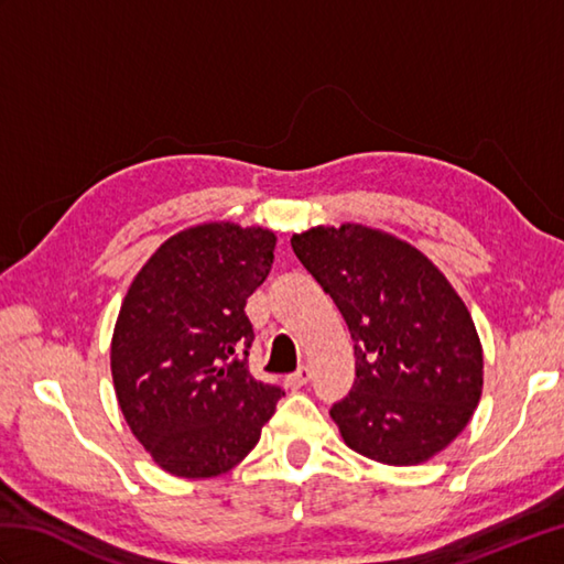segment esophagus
Here are the masks:
<instances>
[{"instance_id":"34e87169","label":"esophagus","mask_w":564,"mask_h":564,"mask_svg":"<svg viewBox=\"0 0 564 564\" xmlns=\"http://www.w3.org/2000/svg\"><path fill=\"white\" fill-rule=\"evenodd\" d=\"M310 378H313V370H310L307 366H303L301 370H295V373H291L289 378H285V386H289L291 390H301L303 386H307Z\"/></svg>"}]
</instances>
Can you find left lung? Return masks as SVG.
Instances as JSON below:
<instances>
[{
	"label": "left lung",
	"mask_w": 564,
	"mask_h": 564,
	"mask_svg": "<svg viewBox=\"0 0 564 564\" xmlns=\"http://www.w3.org/2000/svg\"><path fill=\"white\" fill-rule=\"evenodd\" d=\"M291 245L351 332L354 390L332 406L351 451L386 465L434 458L473 419L482 344L446 275L404 239L358 223Z\"/></svg>",
	"instance_id": "8db88e82"
}]
</instances>
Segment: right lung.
<instances>
[{
  "label": "right lung",
  "instance_id": "obj_1",
  "mask_svg": "<svg viewBox=\"0 0 564 564\" xmlns=\"http://www.w3.org/2000/svg\"><path fill=\"white\" fill-rule=\"evenodd\" d=\"M275 235L230 220L172 235L130 283L111 339L118 406L162 470L206 480L257 446L283 390L254 380L247 297Z\"/></svg>",
  "mask_w": 564,
  "mask_h": 564
}]
</instances>
